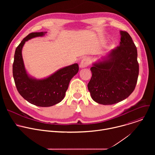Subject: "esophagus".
Returning <instances> with one entry per match:
<instances>
[{
    "mask_svg": "<svg viewBox=\"0 0 155 155\" xmlns=\"http://www.w3.org/2000/svg\"><path fill=\"white\" fill-rule=\"evenodd\" d=\"M90 62L89 59L87 58H83L81 60L79 66H80V68L82 69V68H84L87 67V66L90 65Z\"/></svg>",
    "mask_w": 155,
    "mask_h": 155,
    "instance_id": "34e87169",
    "label": "esophagus"
}]
</instances>
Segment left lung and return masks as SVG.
Masks as SVG:
<instances>
[{
    "mask_svg": "<svg viewBox=\"0 0 155 155\" xmlns=\"http://www.w3.org/2000/svg\"><path fill=\"white\" fill-rule=\"evenodd\" d=\"M120 46L93 64L88 90L96 102L112 105L133 92L139 75L137 51L129 34L120 31Z\"/></svg>",
    "mask_w": 155,
    "mask_h": 155,
    "instance_id": "left-lung-1",
    "label": "left lung"
}]
</instances>
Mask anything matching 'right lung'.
<instances>
[{
    "label": "right lung",
    "mask_w": 155,
    "mask_h": 155,
    "mask_svg": "<svg viewBox=\"0 0 155 155\" xmlns=\"http://www.w3.org/2000/svg\"><path fill=\"white\" fill-rule=\"evenodd\" d=\"M47 32H32L21 41L15 50L13 64V75L17 90L29 103L38 107H51L64 98L71 79L78 73L77 63L62 68L50 76L37 79L26 70L22 50L26 41L45 35Z\"/></svg>",
    "instance_id": "right-lung-1"
}]
</instances>
